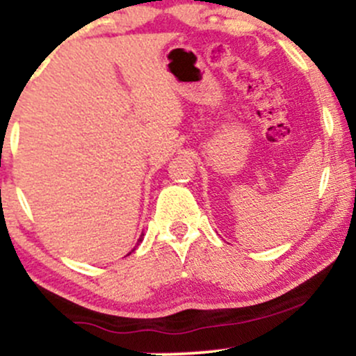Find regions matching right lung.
I'll return each instance as SVG.
<instances>
[{"label": "right lung", "instance_id": "add662e5", "mask_svg": "<svg viewBox=\"0 0 356 356\" xmlns=\"http://www.w3.org/2000/svg\"><path fill=\"white\" fill-rule=\"evenodd\" d=\"M139 241H141V239H139Z\"/></svg>", "mask_w": 356, "mask_h": 356}]
</instances>
